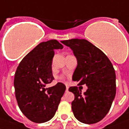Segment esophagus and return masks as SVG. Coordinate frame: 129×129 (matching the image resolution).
<instances>
[{
  "label": "esophagus",
  "instance_id": "esophagus-1",
  "mask_svg": "<svg viewBox=\"0 0 129 129\" xmlns=\"http://www.w3.org/2000/svg\"><path fill=\"white\" fill-rule=\"evenodd\" d=\"M68 89H69V86L66 85V91H68Z\"/></svg>",
  "mask_w": 129,
  "mask_h": 129
}]
</instances>
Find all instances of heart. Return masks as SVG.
Segmentation results:
<instances>
[{
	"label": "heart",
	"instance_id": "obj_1",
	"mask_svg": "<svg viewBox=\"0 0 129 129\" xmlns=\"http://www.w3.org/2000/svg\"><path fill=\"white\" fill-rule=\"evenodd\" d=\"M60 78H61V79H63V77H61Z\"/></svg>",
	"mask_w": 129,
	"mask_h": 129
}]
</instances>
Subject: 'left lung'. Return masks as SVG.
Here are the masks:
<instances>
[{"label": "left lung", "instance_id": "left-lung-1", "mask_svg": "<svg viewBox=\"0 0 129 129\" xmlns=\"http://www.w3.org/2000/svg\"><path fill=\"white\" fill-rule=\"evenodd\" d=\"M70 47L77 59L73 80L88 89L81 94L77 86L69 88L74 94L72 111L78 121L93 124L101 121L110 111L116 93L115 73L113 65L101 50L85 39L61 41Z\"/></svg>", "mask_w": 129, "mask_h": 129}]
</instances>
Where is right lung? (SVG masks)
I'll list each match as a JSON object with an SVG mask.
<instances>
[{"label": "right lung", "mask_w": 129, "mask_h": 129, "mask_svg": "<svg viewBox=\"0 0 129 129\" xmlns=\"http://www.w3.org/2000/svg\"><path fill=\"white\" fill-rule=\"evenodd\" d=\"M63 47L56 40L41 43L23 58L16 70L14 84L18 106L34 123H44L54 116L66 90L61 83L46 87L54 79L52 71L54 50Z\"/></svg>", "instance_id": "right-lung-1"}]
</instances>
